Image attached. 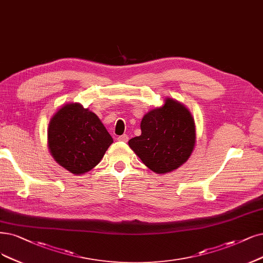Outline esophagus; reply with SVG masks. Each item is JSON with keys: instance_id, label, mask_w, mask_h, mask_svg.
Returning <instances> with one entry per match:
<instances>
[{"instance_id": "esophagus-1", "label": "esophagus", "mask_w": 263, "mask_h": 263, "mask_svg": "<svg viewBox=\"0 0 263 263\" xmlns=\"http://www.w3.org/2000/svg\"><path fill=\"white\" fill-rule=\"evenodd\" d=\"M128 140H129V137L126 134H122L120 137H118V141L120 142H128Z\"/></svg>"}]
</instances>
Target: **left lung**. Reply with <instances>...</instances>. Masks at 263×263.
<instances>
[{"mask_svg": "<svg viewBox=\"0 0 263 263\" xmlns=\"http://www.w3.org/2000/svg\"><path fill=\"white\" fill-rule=\"evenodd\" d=\"M141 130L140 137L129 141V146L145 166L158 174L178 169L195 147L196 129L192 114L170 97L143 117Z\"/></svg>", "mask_w": 263, "mask_h": 263, "instance_id": "obj_1", "label": "left lung"}]
</instances>
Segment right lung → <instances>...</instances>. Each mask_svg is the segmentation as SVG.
<instances>
[{"label":"right lung","instance_id":"obj_1","mask_svg":"<svg viewBox=\"0 0 263 263\" xmlns=\"http://www.w3.org/2000/svg\"><path fill=\"white\" fill-rule=\"evenodd\" d=\"M112 142L99 117L79 103L66 104L48 123V149L57 163L73 174L92 170Z\"/></svg>","mask_w":263,"mask_h":263}]
</instances>
